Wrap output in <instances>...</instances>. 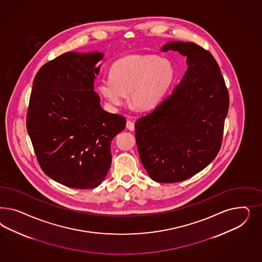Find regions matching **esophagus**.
<instances>
[{"label": "esophagus", "mask_w": 262, "mask_h": 262, "mask_svg": "<svg viewBox=\"0 0 262 262\" xmlns=\"http://www.w3.org/2000/svg\"><path fill=\"white\" fill-rule=\"evenodd\" d=\"M126 127L129 130H135V123L133 121H130V120H127Z\"/></svg>", "instance_id": "1"}]
</instances>
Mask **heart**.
Returning <instances> with one entry per match:
<instances>
[{
  "label": "heart",
  "mask_w": 262,
  "mask_h": 262,
  "mask_svg": "<svg viewBox=\"0 0 262 262\" xmlns=\"http://www.w3.org/2000/svg\"><path fill=\"white\" fill-rule=\"evenodd\" d=\"M176 78L173 63L151 55H132L112 64L111 76L98 80V90L112 106L126 103L129 93L132 104L140 111L158 105Z\"/></svg>",
  "instance_id": "b5f03b06"
}]
</instances>
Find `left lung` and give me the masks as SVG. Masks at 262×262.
Listing matches in <instances>:
<instances>
[{
  "instance_id": "8db88e82",
  "label": "left lung",
  "mask_w": 262,
  "mask_h": 262,
  "mask_svg": "<svg viewBox=\"0 0 262 262\" xmlns=\"http://www.w3.org/2000/svg\"><path fill=\"white\" fill-rule=\"evenodd\" d=\"M186 56L181 82L150 113L135 122L141 163L158 183L183 182L205 169L220 151L229 92L212 55L192 42L161 49Z\"/></svg>"
}]
</instances>
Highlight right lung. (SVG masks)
<instances>
[{
  "label": "right lung",
  "mask_w": 262,
  "mask_h": 262,
  "mask_svg": "<svg viewBox=\"0 0 262 262\" xmlns=\"http://www.w3.org/2000/svg\"><path fill=\"white\" fill-rule=\"evenodd\" d=\"M102 53L68 52L44 64L32 82L27 129L41 169L77 189L99 186L111 164V140L126 118L103 111L94 89Z\"/></svg>",
  "instance_id": "right-lung-1"
}]
</instances>
